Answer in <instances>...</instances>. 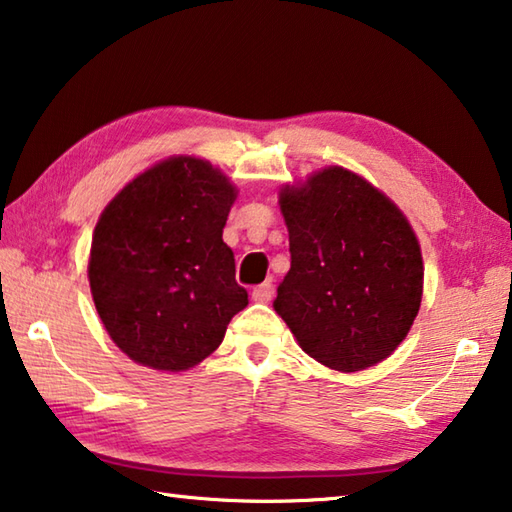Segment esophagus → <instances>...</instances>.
<instances>
[{"label":"esophagus","instance_id":"obj_1","mask_svg":"<svg viewBox=\"0 0 512 512\" xmlns=\"http://www.w3.org/2000/svg\"><path fill=\"white\" fill-rule=\"evenodd\" d=\"M273 298V284L271 282H264L259 284V287L253 289V300L255 302H271Z\"/></svg>","mask_w":512,"mask_h":512}]
</instances>
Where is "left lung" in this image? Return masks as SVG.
<instances>
[{"label": "left lung", "mask_w": 512, "mask_h": 512, "mask_svg": "<svg viewBox=\"0 0 512 512\" xmlns=\"http://www.w3.org/2000/svg\"><path fill=\"white\" fill-rule=\"evenodd\" d=\"M291 268L273 307L323 366L357 372L393 354L422 302V255L397 205L343 167L284 187Z\"/></svg>", "instance_id": "1"}]
</instances>
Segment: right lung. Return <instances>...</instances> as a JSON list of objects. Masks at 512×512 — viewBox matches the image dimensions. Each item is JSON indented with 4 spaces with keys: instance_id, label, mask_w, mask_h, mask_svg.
Returning <instances> with one entry per match:
<instances>
[{
    "instance_id": "add662e5",
    "label": "right lung",
    "mask_w": 512,
    "mask_h": 512,
    "mask_svg": "<svg viewBox=\"0 0 512 512\" xmlns=\"http://www.w3.org/2000/svg\"><path fill=\"white\" fill-rule=\"evenodd\" d=\"M237 189L198 158H169L112 198L94 228L90 289L103 327L135 363L194 368L248 305L223 228Z\"/></svg>"
}]
</instances>
